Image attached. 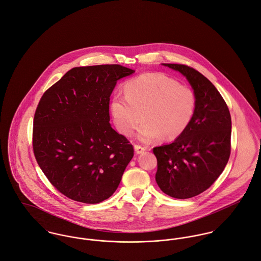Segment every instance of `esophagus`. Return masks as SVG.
I'll list each match as a JSON object with an SVG mask.
<instances>
[{
	"instance_id": "1",
	"label": "esophagus",
	"mask_w": 261,
	"mask_h": 261,
	"mask_svg": "<svg viewBox=\"0 0 261 261\" xmlns=\"http://www.w3.org/2000/svg\"><path fill=\"white\" fill-rule=\"evenodd\" d=\"M135 151L137 154H142L146 151V148L143 146H140V145H135Z\"/></svg>"
}]
</instances>
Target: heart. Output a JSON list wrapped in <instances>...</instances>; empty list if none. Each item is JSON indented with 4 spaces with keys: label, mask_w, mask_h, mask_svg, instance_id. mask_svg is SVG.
<instances>
[{
    "label": "heart",
    "mask_w": 261,
    "mask_h": 261,
    "mask_svg": "<svg viewBox=\"0 0 261 261\" xmlns=\"http://www.w3.org/2000/svg\"><path fill=\"white\" fill-rule=\"evenodd\" d=\"M124 96L114 95L110 101L112 120L122 135L129 137L143 124L139 139L154 138L173 141L190 125L196 111V95L190 87L162 73H145L128 80Z\"/></svg>",
    "instance_id": "heart-1"
}]
</instances>
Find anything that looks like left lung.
Masks as SVG:
<instances>
[{
  "mask_svg": "<svg viewBox=\"0 0 261 261\" xmlns=\"http://www.w3.org/2000/svg\"><path fill=\"white\" fill-rule=\"evenodd\" d=\"M186 77L196 95V111L173 143L156 147V181L174 198H190L206 190L224 171L231 154V114L212 82L186 65L164 64Z\"/></svg>",
  "mask_w": 261,
  "mask_h": 261,
  "instance_id": "8db88e82",
  "label": "left lung"
}]
</instances>
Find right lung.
Returning <instances> with one entry per match:
<instances>
[{
	"mask_svg": "<svg viewBox=\"0 0 261 261\" xmlns=\"http://www.w3.org/2000/svg\"><path fill=\"white\" fill-rule=\"evenodd\" d=\"M135 73L120 65L74 68L48 88L36 107L32 146L48 181L67 197L98 203L116 190L134 147L110 125L116 82Z\"/></svg>",
	"mask_w": 261,
	"mask_h": 261,
	"instance_id": "right-lung-1",
	"label": "right lung"
}]
</instances>
